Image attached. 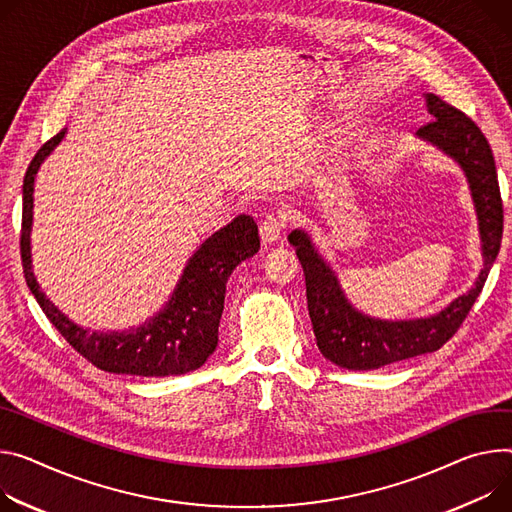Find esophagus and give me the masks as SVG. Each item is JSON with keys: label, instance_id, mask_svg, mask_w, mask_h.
<instances>
[{"label": "esophagus", "instance_id": "34e87169", "mask_svg": "<svg viewBox=\"0 0 512 512\" xmlns=\"http://www.w3.org/2000/svg\"><path fill=\"white\" fill-rule=\"evenodd\" d=\"M282 228H284L282 216L267 214V216L261 220V224H259V235H261L263 245H271V243H275L277 239H280Z\"/></svg>", "mask_w": 512, "mask_h": 512}]
</instances>
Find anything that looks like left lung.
Masks as SVG:
<instances>
[{"mask_svg":"<svg viewBox=\"0 0 512 512\" xmlns=\"http://www.w3.org/2000/svg\"><path fill=\"white\" fill-rule=\"evenodd\" d=\"M435 118L421 126L418 138L449 155L468 177L482 237L484 267L474 288L455 298L439 314L412 320H380L361 314L345 298L335 271L314 249L304 230L290 232V245L306 277L308 314L320 353L339 367L363 371L441 349L461 327L480 296L502 241V198L492 149L478 124L435 94H427Z\"/></svg>","mask_w":512,"mask_h":512,"instance_id":"left-lung-1","label":"left lung"}]
</instances>
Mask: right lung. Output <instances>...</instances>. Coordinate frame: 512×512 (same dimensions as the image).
<instances>
[{"label":"right lung","instance_id":"1","mask_svg":"<svg viewBox=\"0 0 512 512\" xmlns=\"http://www.w3.org/2000/svg\"><path fill=\"white\" fill-rule=\"evenodd\" d=\"M65 132L67 130H61L38 149L24 175L20 253L30 292L63 339L89 363L110 371V374L165 378L198 369L218 345V324L232 269L259 251V230L255 220L241 214L206 239L185 265L181 280L165 308L138 329L96 333L77 327L44 296L32 273L30 259L34 177L40 163L61 143Z\"/></svg>","mask_w":512,"mask_h":512}]
</instances>
